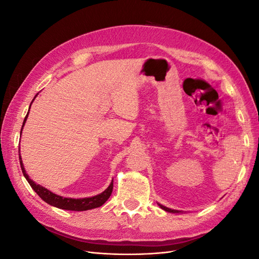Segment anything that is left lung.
I'll use <instances>...</instances> for the list:
<instances>
[{
	"label": "left lung",
	"instance_id": "8db88e82",
	"mask_svg": "<svg viewBox=\"0 0 259 259\" xmlns=\"http://www.w3.org/2000/svg\"><path fill=\"white\" fill-rule=\"evenodd\" d=\"M160 205V207L161 208H163L164 210H166V211H169V213H179L178 210H175V209H170V208H168V207H165V206H163V205H161V204H159Z\"/></svg>",
	"mask_w": 259,
	"mask_h": 259
}]
</instances>
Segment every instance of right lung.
Segmentation results:
<instances>
[{"label": "right lung", "instance_id": "1", "mask_svg": "<svg viewBox=\"0 0 259 259\" xmlns=\"http://www.w3.org/2000/svg\"><path fill=\"white\" fill-rule=\"evenodd\" d=\"M30 107H31V105H30ZM28 114H29V111H28V113L25 117V120H23L22 127H23V125H25L26 121H27ZM22 127H21V131H22ZM19 162H20V167H21V170H22V174L28 180V183L30 184L31 188H32V189L37 193V195H40V198L43 201H45L46 203H49L50 205H53L55 207H58V208H61V209H68V210H77V211L96 208V207H99V206L103 205L104 203L109 198H110V195L112 193L113 182L110 184V186H109L103 193L97 194V195H95V197L84 198V199H70V198L60 197V195H57V194L51 192L50 190L46 189V188H44L40 185H36L33 182V180H31L29 178L28 174L26 173V170H25V167H23L20 154H19Z\"/></svg>", "mask_w": 259, "mask_h": 259}]
</instances>
